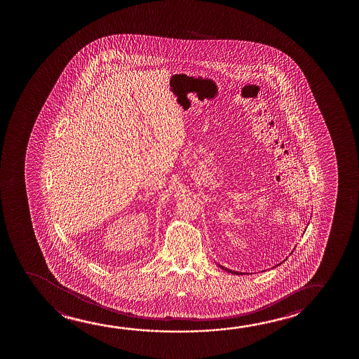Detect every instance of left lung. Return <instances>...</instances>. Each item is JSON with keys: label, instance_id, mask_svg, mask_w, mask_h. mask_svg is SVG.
<instances>
[{"label": "left lung", "instance_id": "obj_1", "mask_svg": "<svg viewBox=\"0 0 359 359\" xmlns=\"http://www.w3.org/2000/svg\"><path fill=\"white\" fill-rule=\"evenodd\" d=\"M285 260H287V259H285ZM282 262H283V261H282ZM282 262H280V264H282ZM280 264H278V265H280ZM278 265H276V266H278ZM218 266H219V267H221V269H223V270H226V272H229V273H234V275H243V272H238V271L228 270V269H226V267H223V266H221V265H218Z\"/></svg>", "mask_w": 359, "mask_h": 359}]
</instances>
